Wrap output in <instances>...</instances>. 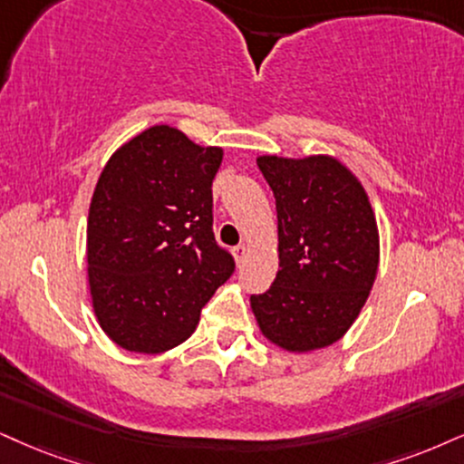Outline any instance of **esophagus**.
<instances>
[{
  "label": "esophagus",
  "mask_w": 464,
  "mask_h": 464,
  "mask_svg": "<svg viewBox=\"0 0 464 464\" xmlns=\"http://www.w3.org/2000/svg\"><path fill=\"white\" fill-rule=\"evenodd\" d=\"M232 254H234V260L241 265V262L245 260V256H247V247H245V245H237V247L232 249Z\"/></svg>",
  "instance_id": "34e87169"
}]
</instances>
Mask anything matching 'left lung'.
Wrapping results in <instances>:
<instances>
[{
    "label": "left lung",
    "mask_w": 464,
    "mask_h": 464,
    "mask_svg": "<svg viewBox=\"0 0 464 464\" xmlns=\"http://www.w3.org/2000/svg\"><path fill=\"white\" fill-rule=\"evenodd\" d=\"M277 208L279 271L251 295L260 331L293 353L340 340L368 299L379 230L362 182L331 157H260Z\"/></svg>",
    "instance_id": "8db88e82"
}]
</instances>
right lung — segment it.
Here are the masks:
<instances>
[{
  "label": "right lung",
  "instance_id": "add662e5",
  "mask_svg": "<svg viewBox=\"0 0 464 464\" xmlns=\"http://www.w3.org/2000/svg\"><path fill=\"white\" fill-rule=\"evenodd\" d=\"M221 159V148L161 124L102 169L88 217V277L99 324L118 346L154 354L182 344L234 273L213 232Z\"/></svg>",
  "mask_w": 464,
  "mask_h": 464
}]
</instances>
